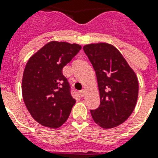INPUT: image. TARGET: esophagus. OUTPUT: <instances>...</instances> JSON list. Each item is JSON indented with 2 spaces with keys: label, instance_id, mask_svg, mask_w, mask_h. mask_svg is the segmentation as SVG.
<instances>
[{
  "label": "esophagus",
  "instance_id": "34e87169",
  "mask_svg": "<svg viewBox=\"0 0 158 158\" xmlns=\"http://www.w3.org/2000/svg\"><path fill=\"white\" fill-rule=\"evenodd\" d=\"M79 95L82 96V97L83 96H85V89H82V90L79 92Z\"/></svg>",
  "mask_w": 158,
  "mask_h": 158
}]
</instances>
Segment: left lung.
I'll return each instance as SVG.
<instances>
[{"label":"left lung","instance_id":"8db88e82","mask_svg":"<svg viewBox=\"0 0 158 158\" xmlns=\"http://www.w3.org/2000/svg\"><path fill=\"white\" fill-rule=\"evenodd\" d=\"M83 49L96 71L99 89V107L90 110L93 120L102 129L115 128L125 122L135 107L137 75L114 45L101 42Z\"/></svg>","mask_w":158,"mask_h":158}]
</instances>
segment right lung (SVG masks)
Here are the masks:
<instances>
[{
  "instance_id": "add662e5",
  "label": "right lung",
  "mask_w": 158,
  "mask_h": 158,
  "mask_svg": "<svg viewBox=\"0 0 158 158\" xmlns=\"http://www.w3.org/2000/svg\"><path fill=\"white\" fill-rule=\"evenodd\" d=\"M81 48L75 43L52 40L28 60L23 74V99L42 126L57 129L69 117L76 101L62 70Z\"/></svg>"
}]
</instances>
